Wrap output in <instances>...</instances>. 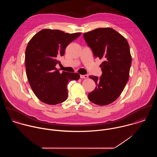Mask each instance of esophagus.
Here are the masks:
<instances>
[{"label":"esophagus","mask_w":157,"mask_h":157,"mask_svg":"<svg viewBox=\"0 0 157 157\" xmlns=\"http://www.w3.org/2000/svg\"><path fill=\"white\" fill-rule=\"evenodd\" d=\"M80 78H88V75H80Z\"/></svg>","instance_id":"1"}]
</instances>
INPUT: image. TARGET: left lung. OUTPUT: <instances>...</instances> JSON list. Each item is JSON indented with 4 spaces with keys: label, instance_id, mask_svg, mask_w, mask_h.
Masks as SVG:
<instances>
[{
    "label": "left lung",
    "instance_id": "8db88e82",
    "mask_svg": "<svg viewBox=\"0 0 157 157\" xmlns=\"http://www.w3.org/2000/svg\"><path fill=\"white\" fill-rule=\"evenodd\" d=\"M84 39L95 57L102 59L100 78L90 75L96 88L88 94L92 103L105 106L116 100L129 77L132 57L127 40L111 28H100L84 33Z\"/></svg>",
    "mask_w": 157,
    "mask_h": 157
}]
</instances>
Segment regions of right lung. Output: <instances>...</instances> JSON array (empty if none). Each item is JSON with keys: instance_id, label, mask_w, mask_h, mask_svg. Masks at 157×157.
Returning <instances> with one entry per match:
<instances>
[{"instance_id": "right-lung-1", "label": "right lung", "mask_w": 157, "mask_h": 157, "mask_svg": "<svg viewBox=\"0 0 157 157\" xmlns=\"http://www.w3.org/2000/svg\"><path fill=\"white\" fill-rule=\"evenodd\" d=\"M81 34L44 29L28 42L25 59L26 76L36 97L46 104L54 105L65 101L68 82L80 78L78 73H60L56 65L60 63L58 59L64 56L67 45Z\"/></svg>"}]
</instances>
